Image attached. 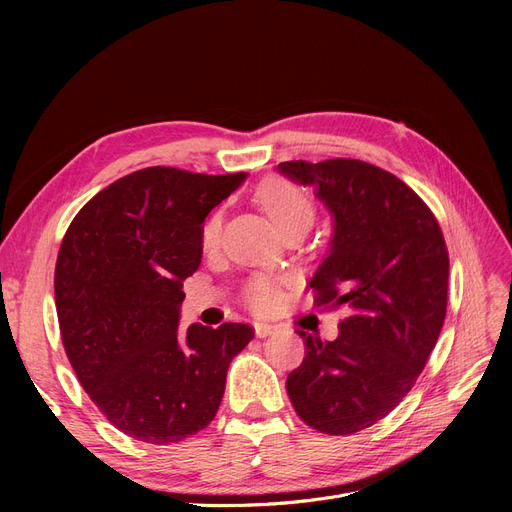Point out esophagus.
Masks as SVG:
<instances>
[{"instance_id": "esophagus-1", "label": "esophagus", "mask_w": 512, "mask_h": 512, "mask_svg": "<svg viewBox=\"0 0 512 512\" xmlns=\"http://www.w3.org/2000/svg\"><path fill=\"white\" fill-rule=\"evenodd\" d=\"M274 332H276V326H272V324H255L257 338H267V336H272Z\"/></svg>"}]
</instances>
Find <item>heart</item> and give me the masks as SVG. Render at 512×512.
Listing matches in <instances>:
<instances>
[{
	"instance_id": "1",
	"label": "heart",
	"mask_w": 512,
	"mask_h": 512,
	"mask_svg": "<svg viewBox=\"0 0 512 512\" xmlns=\"http://www.w3.org/2000/svg\"><path fill=\"white\" fill-rule=\"evenodd\" d=\"M259 203L280 232H286L288 228H294V226H311L313 215H315L309 195L303 191V188L284 178L267 180L259 188ZM220 232H222V213L215 211L209 215L203 226V232H201L203 247L213 249L218 245ZM245 301L253 311L265 313V311H272L278 305L280 292L270 278L257 276L245 288Z\"/></svg>"
}]
</instances>
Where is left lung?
I'll return each mask as SVG.
<instances>
[{"label": "left lung", "mask_w": 512, "mask_h": 512, "mask_svg": "<svg viewBox=\"0 0 512 512\" xmlns=\"http://www.w3.org/2000/svg\"><path fill=\"white\" fill-rule=\"evenodd\" d=\"M278 172L315 186L334 218L330 249L309 282L317 307L351 309L336 340L297 330L305 359L286 390L317 432L355 434L409 394L434 351L448 301L446 242L413 188L378 166L299 159Z\"/></svg>", "instance_id": "left-lung-1"}]
</instances>
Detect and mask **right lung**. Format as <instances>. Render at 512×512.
Segmentation results:
<instances>
[{
	"label": "right lung",
	"mask_w": 512,
	"mask_h": 512,
	"mask_svg": "<svg viewBox=\"0 0 512 512\" xmlns=\"http://www.w3.org/2000/svg\"><path fill=\"white\" fill-rule=\"evenodd\" d=\"M247 180L153 166L76 213L56 263L62 342L80 386L126 436L174 444L218 413L247 324L178 330L182 282L203 255L209 211Z\"/></svg>",
	"instance_id": "1"
}]
</instances>
